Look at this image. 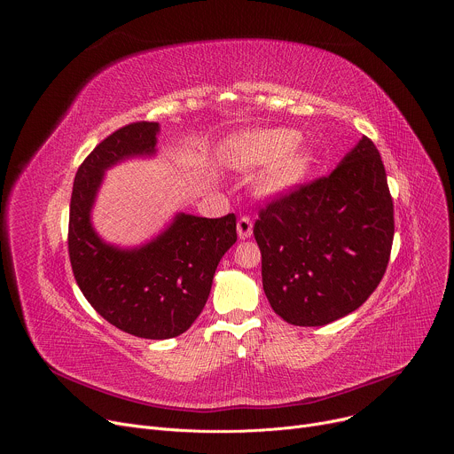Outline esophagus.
Wrapping results in <instances>:
<instances>
[{
    "label": "esophagus",
    "mask_w": 454,
    "mask_h": 454,
    "mask_svg": "<svg viewBox=\"0 0 454 454\" xmlns=\"http://www.w3.org/2000/svg\"><path fill=\"white\" fill-rule=\"evenodd\" d=\"M237 233H239L240 239L251 237V233H253V223H251V219H249L247 215H242V217L237 221Z\"/></svg>",
    "instance_id": "1"
}]
</instances>
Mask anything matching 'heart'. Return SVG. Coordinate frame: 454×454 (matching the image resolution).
Masks as SVG:
<instances>
[{"label":"heart","instance_id":"1","mask_svg":"<svg viewBox=\"0 0 454 454\" xmlns=\"http://www.w3.org/2000/svg\"><path fill=\"white\" fill-rule=\"evenodd\" d=\"M300 135L293 129H258L235 135L224 147L228 163L251 168L271 163L256 183L264 196H280L298 186L312 170L316 154L298 145Z\"/></svg>","mask_w":454,"mask_h":454}]
</instances>
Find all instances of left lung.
Wrapping results in <instances>:
<instances>
[{
	"instance_id": "obj_1",
	"label": "left lung",
	"mask_w": 454,
	"mask_h": 454,
	"mask_svg": "<svg viewBox=\"0 0 454 454\" xmlns=\"http://www.w3.org/2000/svg\"><path fill=\"white\" fill-rule=\"evenodd\" d=\"M394 200L366 137L329 174L258 210L262 286L291 325L321 327L357 307L382 280L394 244Z\"/></svg>"
}]
</instances>
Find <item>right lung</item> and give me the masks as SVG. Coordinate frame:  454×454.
I'll return each instance as SVG.
<instances>
[{
    "label": "right lung",
    "instance_id": "1",
    "mask_svg": "<svg viewBox=\"0 0 454 454\" xmlns=\"http://www.w3.org/2000/svg\"><path fill=\"white\" fill-rule=\"evenodd\" d=\"M156 121H135L102 140L77 170L70 203L68 253L91 307L116 329L145 340L183 334L201 314L223 254L237 240L235 214L207 219L179 214L149 244L120 249L100 240L90 212L104 170L156 153Z\"/></svg>",
    "mask_w": 454,
    "mask_h": 454
}]
</instances>
